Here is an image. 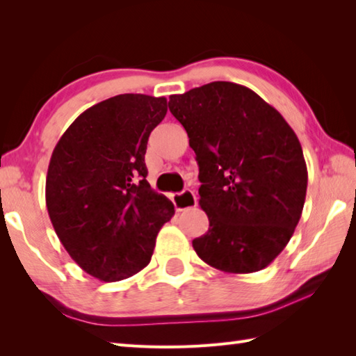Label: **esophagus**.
Wrapping results in <instances>:
<instances>
[{"label": "esophagus", "mask_w": 356, "mask_h": 356, "mask_svg": "<svg viewBox=\"0 0 356 356\" xmlns=\"http://www.w3.org/2000/svg\"><path fill=\"white\" fill-rule=\"evenodd\" d=\"M172 201L175 204V209L178 211H183L186 209H192L196 205V196L192 191H183L172 196Z\"/></svg>", "instance_id": "1"}]
</instances>
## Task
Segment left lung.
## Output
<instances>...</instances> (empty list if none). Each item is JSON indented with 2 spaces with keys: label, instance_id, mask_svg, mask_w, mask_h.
<instances>
[{
  "label": "left lung",
  "instance_id": "obj_1",
  "mask_svg": "<svg viewBox=\"0 0 356 356\" xmlns=\"http://www.w3.org/2000/svg\"><path fill=\"white\" fill-rule=\"evenodd\" d=\"M200 168L209 232L193 239L219 271L264 270L286 247L302 216L307 169L282 114L247 86L211 82L169 97Z\"/></svg>",
  "mask_w": 356,
  "mask_h": 356
}]
</instances>
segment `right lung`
<instances>
[{
    "mask_svg": "<svg viewBox=\"0 0 356 356\" xmlns=\"http://www.w3.org/2000/svg\"><path fill=\"white\" fill-rule=\"evenodd\" d=\"M168 100L120 94L86 109L51 154L45 202L71 259L102 282L151 262L156 234L175 213L146 181L147 140Z\"/></svg>",
    "mask_w": 356,
    "mask_h": 356,
    "instance_id": "right-lung-1",
    "label": "right lung"
}]
</instances>
